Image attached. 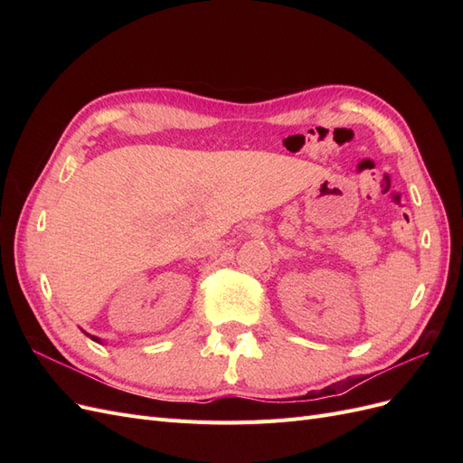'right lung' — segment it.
Returning a JSON list of instances; mask_svg holds the SVG:
<instances>
[{
	"label": "right lung",
	"mask_w": 463,
	"mask_h": 463,
	"mask_svg": "<svg viewBox=\"0 0 463 463\" xmlns=\"http://www.w3.org/2000/svg\"><path fill=\"white\" fill-rule=\"evenodd\" d=\"M87 334V332H85ZM87 335H90V334H87ZM90 340H94V342H98V344H102V340L98 338V335H90Z\"/></svg>",
	"instance_id": "obj_1"
}]
</instances>
